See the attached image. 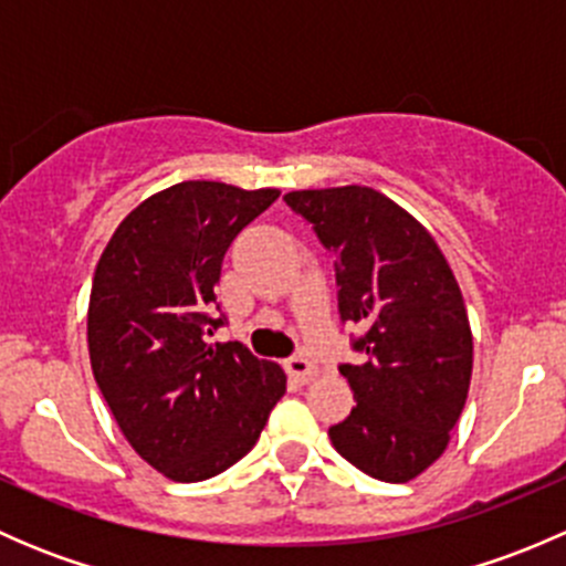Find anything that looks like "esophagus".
<instances>
[{
    "instance_id": "34e87169",
    "label": "esophagus",
    "mask_w": 566,
    "mask_h": 566,
    "mask_svg": "<svg viewBox=\"0 0 566 566\" xmlns=\"http://www.w3.org/2000/svg\"><path fill=\"white\" fill-rule=\"evenodd\" d=\"M284 367H287L290 378L298 380V384H312L317 378V367L306 356H293Z\"/></svg>"
}]
</instances>
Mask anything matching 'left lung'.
<instances>
[{
    "label": "left lung",
    "instance_id": "8db88e82",
    "mask_svg": "<svg viewBox=\"0 0 566 566\" xmlns=\"http://www.w3.org/2000/svg\"><path fill=\"white\" fill-rule=\"evenodd\" d=\"M284 202L336 251L339 315L367 328V361L339 367L356 405L331 443L367 476L410 482L447 452L471 386L458 279L427 227L375 188H304Z\"/></svg>",
    "mask_w": 566,
    "mask_h": 566
}]
</instances>
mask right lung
Instances as JSON below:
<instances>
[{
    "label": "right lung",
    "mask_w": 566,
    "mask_h": 566,
    "mask_svg": "<svg viewBox=\"0 0 566 566\" xmlns=\"http://www.w3.org/2000/svg\"><path fill=\"white\" fill-rule=\"evenodd\" d=\"M279 188L182 180L136 205L95 265L87 347L125 441L172 482H202L251 452L287 389L241 342L208 345L221 262Z\"/></svg>",
    "instance_id": "add662e5"
}]
</instances>
